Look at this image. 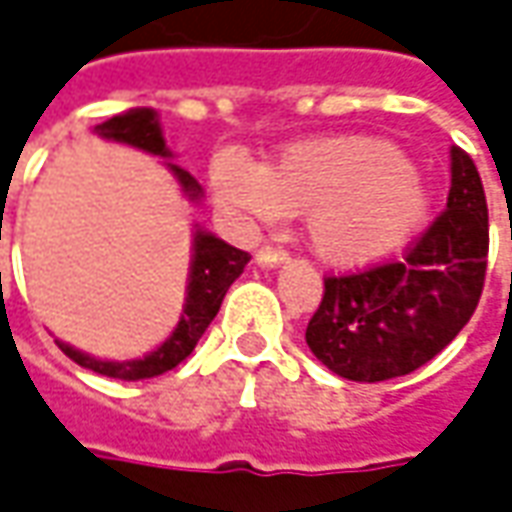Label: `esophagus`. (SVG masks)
<instances>
[{"label": "esophagus", "mask_w": 512, "mask_h": 512, "mask_svg": "<svg viewBox=\"0 0 512 512\" xmlns=\"http://www.w3.org/2000/svg\"><path fill=\"white\" fill-rule=\"evenodd\" d=\"M260 266H280L288 260V252L285 249H277V246H263L255 257Z\"/></svg>", "instance_id": "34e87169"}]
</instances>
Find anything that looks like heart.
Here are the masks:
<instances>
[{"instance_id":"heart-1","label":"heart","mask_w":512,"mask_h":512,"mask_svg":"<svg viewBox=\"0 0 512 512\" xmlns=\"http://www.w3.org/2000/svg\"><path fill=\"white\" fill-rule=\"evenodd\" d=\"M229 207L280 221L305 212V238L322 263L361 269L401 252L429 215V190L401 148L373 137L294 142L266 168L235 151L212 159Z\"/></svg>"}]
</instances>
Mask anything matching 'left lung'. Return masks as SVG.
<instances>
[{
	"label": "left lung",
	"mask_w": 512,
	"mask_h": 512,
	"mask_svg": "<svg viewBox=\"0 0 512 512\" xmlns=\"http://www.w3.org/2000/svg\"><path fill=\"white\" fill-rule=\"evenodd\" d=\"M488 201L474 159L451 148L446 210L401 257L325 277L305 342L347 381L415 373L474 316L488 271Z\"/></svg>",
	"instance_id": "8db88e82"
}]
</instances>
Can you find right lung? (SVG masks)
I'll list each match as a JSON object with an SVG mask.
<instances>
[{
    "label": "right lung",
    "instance_id": "add662e5",
    "mask_svg": "<svg viewBox=\"0 0 512 512\" xmlns=\"http://www.w3.org/2000/svg\"><path fill=\"white\" fill-rule=\"evenodd\" d=\"M95 131L100 137L134 145V148H142L148 154L168 156L154 109L125 111L120 117H111L106 123H100ZM170 168L179 176L187 196L196 198L201 193L198 182L187 170L176 168V165H170ZM246 263H249V252H241V249L229 246L210 232L198 229L196 243H193V271H190V285H187L184 314L176 330L168 336V342L159 344L151 356L137 358V361H100V358L86 356L81 350H72L64 342H58V347L75 364H81L86 370H95L100 375H109V378H120V381H139V378H154V375L168 373L196 350L201 333L210 328V322L224 302V294L229 291V285L241 277Z\"/></svg>",
    "mask_w": 512,
    "mask_h": 512
}]
</instances>
